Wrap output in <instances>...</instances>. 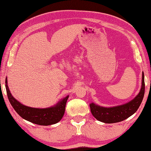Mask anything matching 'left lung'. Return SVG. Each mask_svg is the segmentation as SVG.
Returning <instances> with one entry per match:
<instances>
[{"label": "left lung", "mask_w": 151, "mask_h": 151, "mask_svg": "<svg viewBox=\"0 0 151 151\" xmlns=\"http://www.w3.org/2000/svg\"><path fill=\"white\" fill-rule=\"evenodd\" d=\"M145 88L144 73H142L141 89L139 94L133 100L122 105L110 108L100 106L91 103L90 104V108L92 114L98 121L105 123H114L124 121L132 115L139 109L144 97Z\"/></svg>", "instance_id": "obj_1"}]
</instances>
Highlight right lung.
<instances>
[{
  "instance_id": "add662e5",
  "label": "right lung",
  "mask_w": 151,
  "mask_h": 151,
  "mask_svg": "<svg viewBox=\"0 0 151 151\" xmlns=\"http://www.w3.org/2000/svg\"><path fill=\"white\" fill-rule=\"evenodd\" d=\"M6 83V90L7 96L9 100L10 103L13 107L14 111L19 115L27 121L31 122L32 123L48 126V125L53 124L59 122L65 114L66 103L68 98L67 96L59 103H57L55 106L47 109H36L31 108L27 106H24L19 101H17L11 93L7 85V78L5 80Z\"/></svg>"
}]
</instances>
